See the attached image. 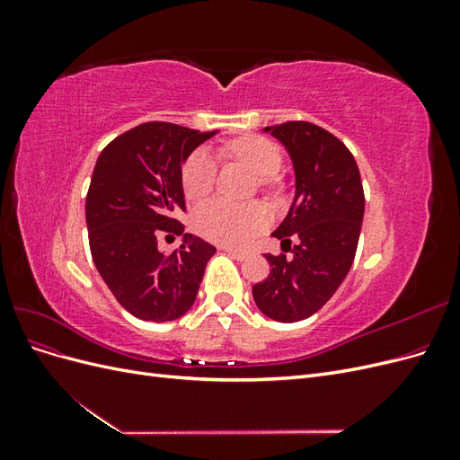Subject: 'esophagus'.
Wrapping results in <instances>:
<instances>
[{
	"label": "esophagus",
	"mask_w": 460,
	"mask_h": 460,
	"mask_svg": "<svg viewBox=\"0 0 460 460\" xmlns=\"http://www.w3.org/2000/svg\"><path fill=\"white\" fill-rule=\"evenodd\" d=\"M222 252H226L230 257L235 261H245L249 257V252H243V249H232V247H222Z\"/></svg>",
	"instance_id": "1"
}]
</instances>
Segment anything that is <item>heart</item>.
<instances>
[{"label": "heart", "instance_id": "heart-1", "mask_svg": "<svg viewBox=\"0 0 460 460\" xmlns=\"http://www.w3.org/2000/svg\"><path fill=\"white\" fill-rule=\"evenodd\" d=\"M228 149L232 155L247 163L261 176V186L270 184V176L282 164V153L274 142L261 136H243L234 140ZM218 163L208 149H198L182 166V190L191 201L211 193L217 180ZM193 228L203 238L222 245H243L267 225V213L257 203L234 205L225 199L201 203L193 211Z\"/></svg>", "mask_w": 460, "mask_h": 460}]
</instances>
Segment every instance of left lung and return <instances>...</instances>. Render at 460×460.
Listing matches in <instances>:
<instances>
[{
  "instance_id": "left-lung-1",
  "label": "left lung",
  "mask_w": 460,
  "mask_h": 460,
  "mask_svg": "<svg viewBox=\"0 0 460 460\" xmlns=\"http://www.w3.org/2000/svg\"><path fill=\"white\" fill-rule=\"evenodd\" d=\"M264 132L282 142L294 163L296 198L272 235L295 257L264 255L270 274L253 286V299L269 318L297 323L323 309L349 272L363 225L365 191L351 151L328 130L289 120Z\"/></svg>"
}]
</instances>
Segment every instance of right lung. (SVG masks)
<instances>
[{
    "label": "right lung",
    "instance_id": "right-lung-1",
    "mask_svg": "<svg viewBox=\"0 0 460 460\" xmlns=\"http://www.w3.org/2000/svg\"><path fill=\"white\" fill-rule=\"evenodd\" d=\"M215 134L153 120L117 136L97 157L86 198L90 252L111 294L136 318L186 314L217 253L191 234L171 253L157 247L159 235L184 232L174 218L186 211L182 163Z\"/></svg>",
    "mask_w": 460,
    "mask_h": 460
}]
</instances>
